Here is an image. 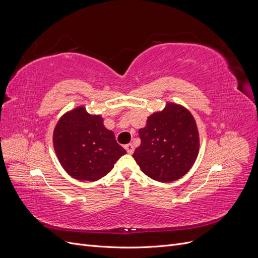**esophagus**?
Masks as SVG:
<instances>
[{"mask_svg": "<svg viewBox=\"0 0 258 258\" xmlns=\"http://www.w3.org/2000/svg\"><path fill=\"white\" fill-rule=\"evenodd\" d=\"M124 148H126L127 153H129V154H132L135 152V146H134V144H131V143L127 144L126 146H124Z\"/></svg>", "mask_w": 258, "mask_h": 258, "instance_id": "1", "label": "esophagus"}]
</instances>
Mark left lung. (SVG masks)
I'll return each instance as SVG.
<instances>
[{
    "label": "left lung",
    "mask_w": 258,
    "mask_h": 258,
    "mask_svg": "<svg viewBox=\"0 0 258 258\" xmlns=\"http://www.w3.org/2000/svg\"><path fill=\"white\" fill-rule=\"evenodd\" d=\"M141 144L134 158L155 181L168 183L184 176L197 159L199 132L191 113L181 104L167 102L162 111L147 117L139 130Z\"/></svg>",
    "instance_id": "8db88e82"
}]
</instances>
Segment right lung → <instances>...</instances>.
<instances>
[{
    "mask_svg": "<svg viewBox=\"0 0 258 258\" xmlns=\"http://www.w3.org/2000/svg\"><path fill=\"white\" fill-rule=\"evenodd\" d=\"M52 143L62 168L80 181H98L127 153L114 132L105 128L101 115L89 114L83 105L60 117Z\"/></svg>",
    "mask_w": 258,
    "mask_h": 258,
    "instance_id": "add662e5",
    "label": "right lung"
}]
</instances>
